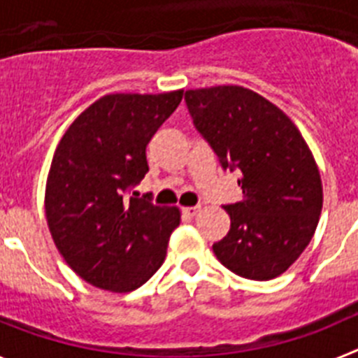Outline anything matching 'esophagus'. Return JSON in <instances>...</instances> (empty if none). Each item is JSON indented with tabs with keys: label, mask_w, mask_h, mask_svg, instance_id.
<instances>
[{
	"label": "esophagus",
	"mask_w": 358,
	"mask_h": 358,
	"mask_svg": "<svg viewBox=\"0 0 358 358\" xmlns=\"http://www.w3.org/2000/svg\"><path fill=\"white\" fill-rule=\"evenodd\" d=\"M182 211H185L188 217H195V215L201 211V206H189V208H182Z\"/></svg>",
	"instance_id": "obj_1"
}]
</instances>
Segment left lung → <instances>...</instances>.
I'll list each match as a JSON object with an SVG mask.
<instances>
[{
	"mask_svg": "<svg viewBox=\"0 0 358 358\" xmlns=\"http://www.w3.org/2000/svg\"><path fill=\"white\" fill-rule=\"evenodd\" d=\"M185 100L222 169L240 170L242 201L224 206L231 227L213 243L215 256L248 280L278 278L317 227L322 182L314 154L292 120L248 87L189 90Z\"/></svg>",
	"mask_w": 358,
	"mask_h": 358,
	"instance_id": "8db88e82",
	"label": "left lung"
}]
</instances>
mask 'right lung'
Instances as JSON below:
<instances>
[{
    "label": "right lung",
    "instance_id": "add662e5",
    "mask_svg": "<svg viewBox=\"0 0 358 358\" xmlns=\"http://www.w3.org/2000/svg\"><path fill=\"white\" fill-rule=\"evenodd\" d=\"M182 100L115 93L98 98L68 127L53 154L44 210L66 264L91 285L131 292L163 265L179 208L125 192L148 172L147 145Z\"/></svg>",
    "mask_w": 358,
    "mask_h": 358
}]
</instances>
